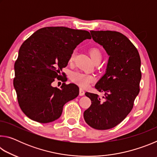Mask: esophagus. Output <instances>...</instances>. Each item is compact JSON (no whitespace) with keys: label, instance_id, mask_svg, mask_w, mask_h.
<instances>
[{"label":"esophagus","instance_id":"obj_1","mask_svg":"<svg viewBox=\"0 0 157 157\" xmlns=\"http://www.w3.org/2000/svg\"><path fill=\"white\" fill-rule=\"evenodd\" d=\"M84 94H85V92L84 90L82 88L79 89V95H80V96H83V95H84Z\"/></svg>","mask_w":157,"mask_h":157}]
</instances>
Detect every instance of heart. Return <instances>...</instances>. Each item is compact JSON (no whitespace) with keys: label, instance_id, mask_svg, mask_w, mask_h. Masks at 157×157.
<instances>
[{"label":"heart","instance_id":"heart-1","mask_svg":"<svg viewBox=\"0 0 157 157\" xmlns=\"http://www.w3.org/2000/svg\"><path fill=\"white\" fill-rule=\"evenodd\" d=\"M90 57H91L93 62H95L97 61H101L102 58V52L100 50V49L97 48H92L89 50ZM75 51H73L71 53L70 58H69V61L70 62H73L75 57ZM71 79L73 82H75L77 84L81 87H87L90 84V83L93 81V77L91 75H86V74L82 73L80 72H75L73 73L71 75Z\"/></svg>","mask_w":157,"mask_h":157}]
</instances>
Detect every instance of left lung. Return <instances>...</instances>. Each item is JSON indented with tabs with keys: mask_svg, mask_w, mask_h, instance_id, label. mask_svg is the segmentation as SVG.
Wrapping results in <instances>:
<instances>
[{
	"mask_svg": "<svg viewBox=\"0 0 157 157\" xmlns=\"http://www.w3.org/2000/svg\"><path fill=\"white\" fill-rule=\"evenodd\" d=\"M94 41L109 55L105 73L95 86L105 94L86 92L91 105L84 112L86 123L93 128L109 129L121 123L132 111L139 95L141 79L140 58L136 47L124 34L116 31H91Z\"/></svg>",
	"mask_w": 157,
	"mask_h": 157,
	"instance_id": "left-lung-1",
	"label": "left lung"
}]
</instances>
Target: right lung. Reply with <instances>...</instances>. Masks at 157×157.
<instances>
[{
    "label": "right lung",
    "mask_w": 157,
    "mask_h": 157,
    "mask_svg": "<svg viewBox=\"0 0 157 157\" xmlns=\"http://www.w3.org/2000/svg\"><path fill=\"white\" fill-rule=\"evenodd\" d=\"M86 39H91L88 31L46 27L21 45L14 63V86L21 110L31 120L41 123L57 120L63 105L78 96L77 85L63 83L58 89L52 83L61 77L74 49Z\"/></svg>",
    "instance_id": "obj_1"
}]
</instances>
